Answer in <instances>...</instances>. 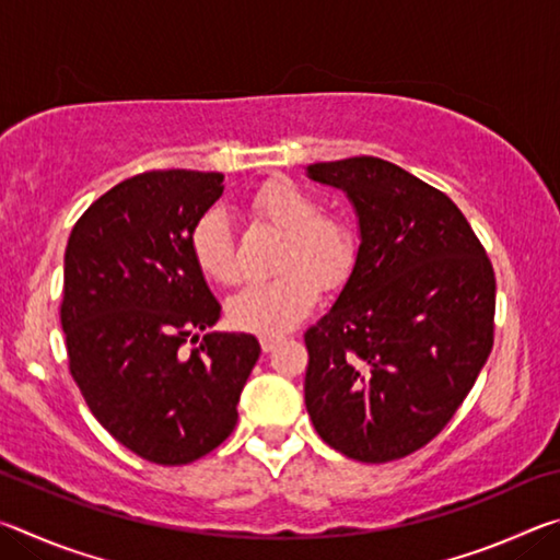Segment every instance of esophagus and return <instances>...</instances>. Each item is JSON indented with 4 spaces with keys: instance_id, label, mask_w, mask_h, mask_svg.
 <instances>
[{
    "instance_id": "1",
    "label": "esophagus",
    "mask_w": 560,
    "mask_h": 560,
    "mask_svg": "<svg viewBox=\"0 0 560 560\" xmlns=\"http://www.w3.org/2000/svg\"><path fill=\"white\" fill-rule=\"evenodd\" d=\"M281 336H261L259 338V343H261V350H264V353H271V350L273 348H277L279 343H281Z\"/></svg>"
}]
</instances>
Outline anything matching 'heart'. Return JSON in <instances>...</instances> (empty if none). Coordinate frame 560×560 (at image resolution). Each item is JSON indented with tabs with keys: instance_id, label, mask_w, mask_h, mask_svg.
<instances>
[{
	"instance_id": "heart-1",
	"label": "heart",
	"mask_w": 560,
	"mask_h": 560,
	"mask_svg": "<svg viewBox=\"0 0 560 560\" xmlns=\"http://www.w3.org/2000/svg\"><path fill=\"white\" fill-rule=\"evenodd\" d=\"M254 212L287 234L279 273L269 281H252L226 301L232 326L261 336H281L299 326L320 296V287L336 289L348 279L355 259L350 226L324 207L308 189L273 179L254 195ZM189 252L207 279L232 283L240 277L230 217L222 207L207 210L189 232Z\"/></svg>"
}]
</instances>
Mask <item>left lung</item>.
<instances>
[{
    "label": "left lung",
    "mask_w": 560,
    "mask_h": 560,
    "mask_svg": "<svg viewBox=\"0 0 560 560\" xmlns=\"http://www.w3.org/2000/svg\"><path fill=\"white\" fill-rule=\"evenodd\" d=\"M358 214L353 271L303 340L320 440L350 459L407 457L444 430L494 346L497 279L447 195L387 160L308 165Z\"/></svg>",
    "instance_id": "obj_1"
}]
</instances>
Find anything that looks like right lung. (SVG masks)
<instances>
[{"label":"right lung","mask_w":560,"mask_h":560,"mask_svg":"<svg viewBox=\"0 0 560 560\" xmlns=\"http://www.w3.org/2000/svg\"><path fill=\"white\" fill-rule=\"evenodd\" d=\"M222 173L153 170L122 179L73 224L61 328L69 371L96 420L148 462L189 464L230 438L259 340L205 334L220 320L189 252ZM201 340L190 351L184 343Z\"/></svg>","instance_id":"add662e5"}]
</instances>
